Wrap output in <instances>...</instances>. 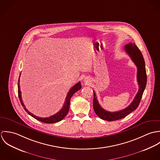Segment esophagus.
Returning <instances> with one entry per match:
<instances>
[{
  "instance_id": "esophagus-1",
  "label": "esophagus",
  "mask_w": 160,
  "mask_h": 160,
  "mask_svg": "<svg viewBox=\"0 0 160 160\" xmlns=\"http://www.w3.org/2000/svg\"><path fill=\"white\" fill-rule=\"evenodd\" d=\"M84 81V82H86V83H88L89 82V80L88 79H86V78H85Z\"/></svg>"
}]
</instances>
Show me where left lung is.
Instances as JSON below:
<instances>
[{
    "mask_svg": "<svg viewBox=\"0 0 160 160\" xmlns=\"http://www.w3.org/2000/svg\"><path fill=\"white\" fill-rule=\"evenodd\" d=\"M124 50L137 67V79L139 89L132 103L126 108L116 112L106 111L101 107L97 100L96 94L93 91V107L94 112L100 118L108 121L121 119L136 110L140 103L147 84V74L145 61L140 50L134 43L132 42L126 44L124 47Z\"/></svg>",
    "mask_w": 160,
    "mask_h": 160,
    "instance_id": "8db88e82",
    "label": "left lung"
}]
</instances>
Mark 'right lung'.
Listing matches in <instances>:
<instances>
[{
	"label": "right lung",
	"mask_w": 160,
	"mask_h": 160,
	"mask_svg": "<svg viewBox=\"0 0 160 160\" xmlns=\"http://www.w3.org/2000/svg\"><path fill=\"white\" fill-rule=\"evenodd\" d=\"M18 97L20 100V102L22 103V105L23 106L24 110L29 114L31 115L32 117H33L34 118L36 119L38 121H40L42 122H45V123H48V124H52V123H55V122H57L60 121L61 120H62L65 116L67 114L68 112L69 109V103H70V100L71 98L72 97V96L74 95V93L76 92L79 91V89H81V82H79L77 84H76L74 86H72L71 88V89L69 90L68 92L66 99H65V102L64 103V105L63 106V108H62L61 110H60L58 112H57L56 114H53L48 118H41V117H38L36 116L35 115L31 113V112H29L25 107L24 103H23V100L22 98V92L20 91V78L18 79Z\"/></svg>",
	"instance_id": "1"
}]
</instances>
